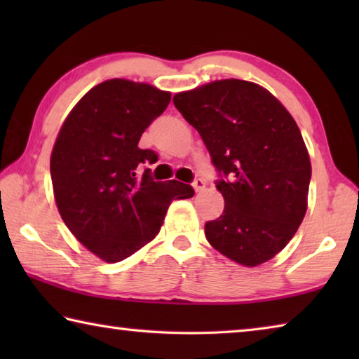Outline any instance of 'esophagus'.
Instances as JSON below:
<instances>
[{
	"label": "esophagus",
	"mask_w": 359,
	"mask_h": 359,
	"mask_svg": "<svg viewBox=\"0 0 359 359\" xmlns=\"http://www.w3.org/2000/svg\"><path fill=\"white\" fill-rule=\"evenodd\" d=\"M204 187H205V182L203 180V179H194V182H193V188L196 191H201V190H204Z\"/></svg>",
	"instance_id": "34e87169"
}]
</instances>
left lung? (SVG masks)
Masks as SVG:
<instances>
[{
    "instance_id": "8db88e82",
    "label": "left lung",
    "mask_w": 359,
    "mask_h": 359,
    "mask_svg": "<svg viewBox=\"0 0 359 359\" xmlns=\"http://www.w3.org/2000/svg\"><path fill=\"white\" fill-rule=\"evenodd\" d=\"M208 147L224 210L204 226L209 244L242 266L274 258L307 210L312 166L296 121L259 85L239 79L174 96Z\"/></svg>"
}]
</instances>
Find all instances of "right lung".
Segmentation results:
<instances>
[{"label": "right lung", "instance_id": "1", "mask_svg": "<svg viewBox=\"0 0 359 359\" xmlns=\"http://www.w3.org/2000/svg\"><path fill=\"white\" fill-rule=\"evenodd\" d=\"M171 93L111 79L96 85L65 120L53 145L50 175L60 215L82 245L107 263L131 257L160 231L174 199L194 194L177 180L155 182L139 149L142 133L165 112Z\"/></svg>", "mask_w": 359, "mask_h": 359}]
</instances>
